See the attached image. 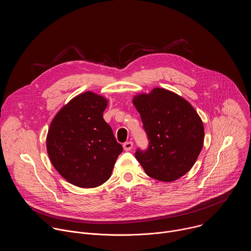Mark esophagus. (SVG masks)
Wrapping results in <instances>:
<instances>
[{
	"label": "esophagus",
	"instance_id": "1",
	"mask_svg": "<svg viewBox=\"0 0 251 251\" xmlns=\"http://www.w3.org/2000/svg\"><path fill=\"white\" fill-rule=\"evenodd\" d=\"M123 148H124L125 151L132 150V148H133V142H126V143H124Z\"/></svg>",
	"mask_w": 251,
	"mask_h": 251
}]
</instances>
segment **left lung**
Masks as SVG:
<instances>
[{"mask_svg":"<svg viewBox=\"0 0 251 251\" xmlns=\"http://www.w3.org/2000/svg\"><path fill=\"white\" fill-rule=\"evenodd\" d=\"M132 102L150 140L149 149L138 150L136 159L158 181L180 178L193 168L203 146L200 115L184 97L162 87L136 93Z\"/></svg>","mask_w":251,"mask_h":251,"instance_id":"8db88e82","label":"left lung"}]
</instances>
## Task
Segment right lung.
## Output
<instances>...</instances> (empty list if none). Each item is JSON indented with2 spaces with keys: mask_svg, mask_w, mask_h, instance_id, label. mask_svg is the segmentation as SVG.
Segmentation results:
<instances>
[{
  "mask_svg": "<svg viewBox=\"0 0 251 251\" xmlns=\"http://www.w3.org/2000/svg\"><path fill=\"white\" fill-rule=\"evenodd\" d=\"M108 99L85 91L63 105L47 135V151L54 169L76 187L95 188L111 176L123 148L103 119Z\"/></svg>",
  "mask_w": 251,
  "mask_h": 251,
  "instance_id": "add662e5",
  "label": "right lung"
}]
</instances>
